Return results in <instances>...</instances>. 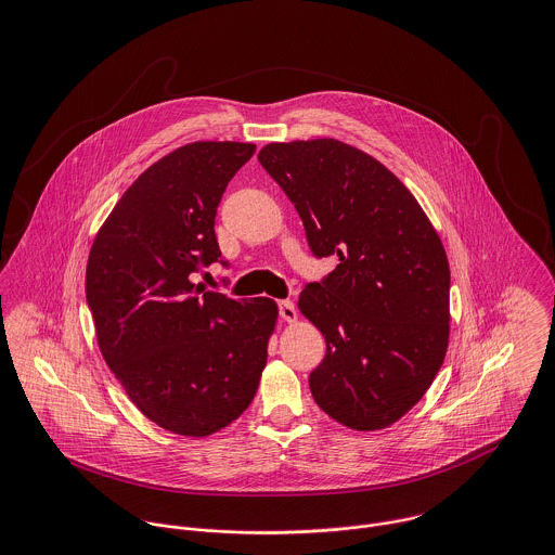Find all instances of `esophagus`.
Masks as SVG:
<instances>
[{
	"mask_svg": "<svg viewBox=\"0 0 555 555\" xmlns=\"http://www.w3.org/2000/svg\"><path fill=\"white\" fill-rule=\"evenodd\" d=\"M278 312H280V318L286 322L297 320V308L293 301H278Z\"/></svg>",
	"mask_w": 555,
	"mask_h": 555,
	"instance_id": "obj_1",
	"label": "esophagus"
}]
</instances>
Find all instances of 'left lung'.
<instances>
[{"label":"left lung","mask_w":555,"mask_h":555,"mask_svg":"<svg viewBox=\"0 0 555 555\" xmlns=\"http://www.w3.org/2000/svg\"><path fill=\"white\" fill-rule=\"evenodd\" d=\"M258 162L295 205L312 254L339 258L299 297L326 341L312 396L350 429H385L425 396L447 354L442 241L396 175L352 145L271 143Z\"/></svg>","instance_id":"8db88e82"}]
</instances>
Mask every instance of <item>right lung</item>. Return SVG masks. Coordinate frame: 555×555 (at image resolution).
<instances>
[{"mask_svg":"<svg viewBox=\"0 0 555 555\" xmlns=\"http://www.w3.org/2000/svg\"><path fill=\"white\" fill-rule=\"evenodd\" d=\"M254 152L251 143L198 141L158 159L89 251L85 295L100 352L134 405L179 436L231 425L267 365L275 301H237L192 282L222 256L218 205Z\"/></svg>","mask_w":555,"mask_h":555,"instance_id":"right-lung-1","label":"right lung"}]
</instances>
